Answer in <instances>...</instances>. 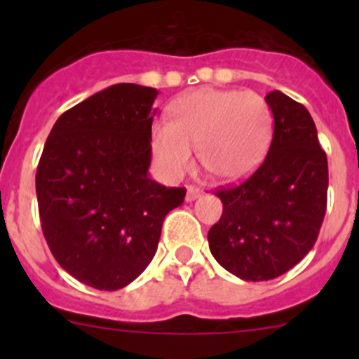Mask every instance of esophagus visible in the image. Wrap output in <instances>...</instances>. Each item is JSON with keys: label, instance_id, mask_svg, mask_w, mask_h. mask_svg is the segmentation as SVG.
I'll use <instances>...</instances> for the list:
<instances>
[{"label": "esophagus", "instance_id": "1", "mask_svg": "<svg viewBox=\"0 0 359 359\" xmlns=\"http://www.w3.org/2000/svg\"><path fill=\"white\" fill-rule=\"evenodd\" d=\"M201 196V191L200 189H196V187H187V193H186V201H194V200H198V198Z\"/></svg>", "mask_w": 359, "mask_h": 359}]
</instances>
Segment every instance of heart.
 Masks as SVG:
<instances>
[{"label": "heart", "mask_w": 359, "mask_h": 359, "mask_svg": "<svg viewBox=\"0 0 359 359\" xmlns=\"http://www.w3.org/2000/svg\"><path fill=\"white\" fill-rule=\"evenodd\" d=\"M168 114L170 123L151 128V149L170 180L193 168V147L213 179H243L255 172L273 137V111L255 92L196 90L177 99Z\"/></svg>", "instance_id": "1"}]
</instances>
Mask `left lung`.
Listing matches in <instances>:
<instances>
[{"label": "left lung", "instance_id": "obj_1", "mask_svg": "<svg viewBox=\"0 0 359 359\" xmlns=\"http://www.w3.org/2000/svg\"><path fill=\"white\" fill-rule=\"evenodd\" d=\"M274 132L262 165L217 191L222 217L208 231L217 262L245 281H267L314 247L327 212L328 161L309 111L274 90L266 95Z\"/></svg>", "mask_w": 359, "mask_h": 359}]
</instances>
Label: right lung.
I'll return each mask as SVG.
<instances>
[{
	"instance_id": "add662e5",
	"label": "right lung",
	"mask_w": 359,
	"mask_h": 359,
	"mask_svg": "<svg viewBox=\"0 0 359 359\" xmlns=\"http://www.w3.org/2000/svg\"><path fill=\"white\" fill-rule=\"evenodd\" d=\"M156 88L118 83L60 114L36 170L45 240L72 278L97 290L132 283L156 253L184 187L147 173Z\"/></svg>"
}]
</instances>
